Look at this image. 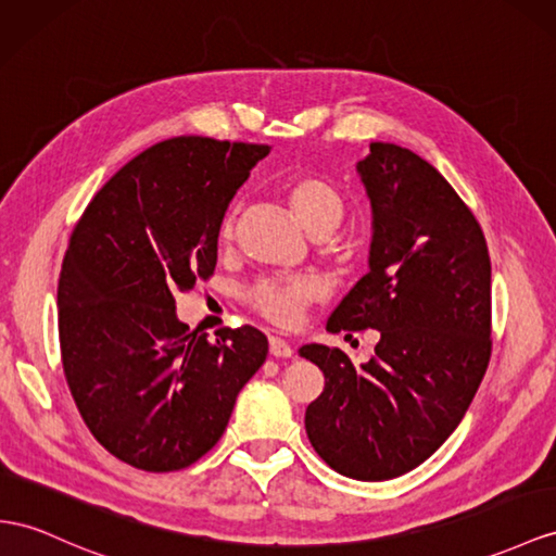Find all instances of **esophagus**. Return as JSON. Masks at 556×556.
Instances as JSON below:
<instances>
[{
    "instance_id": "obj_1",
    "label": "esophagus",
    "mask_w": 556,
    "mask_h": 556,
    "mask_svg": "<svg viewBox=\"0 0 556 556\" xmlns=\"http://www.w3.org/2000/svg\"><path fill=\"white\" fill-rule=\"evenodd\" d=\"M269 354H273V357H277V359H287L293 354V348L283 338L269 336Z\"/></svg>"
}]
</instances>
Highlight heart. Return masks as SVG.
Masks as SVG:
<instances>
[{"mask_svg": "<svg viewBox=\"0 0 556 556\" xmlns=\"http://www.w3.org/2000/svg\"><path fill=\"white\" fill-rule=\"evenodd\" d=\"M281 192L301 220L315 237L333 232L348 213V199L333 180L315 170H295L281 180ZM237 232V208L223 223V241H232ZM321 298V283L312 277H265L253 281L244 291L247 305L281 329H293L303 321L305 309Z\"/></svg>", "mask_w": 556, "mask_h": 556, "instance_id": "heart-1", "label": "heart"}]
</instances>
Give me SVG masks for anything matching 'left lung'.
<instances>
[{
    "mask_svg": "<svg viewBox=\"0 0 556 556\" xmlns=\"http://www.w3.org/2000/svg\"><path fill=\"white\" fill-rule=\"evenodd\" d=\"M371 197V273L326 329H376V354L354 368L338 348L303 345L326 386L305 430L336 472L382 481L444 444L472 404L491 359V258L475 213L422 156L371 142L359 162Z\"/></svg>",
    "mask_w": 556,
    "mask_h": 556,
    "instance_id": "left-lung-1",
    "label": "left lung"
}]
</instances>
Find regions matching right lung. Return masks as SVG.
Listing matches in <instances>:
<instances>
[{
  "mask_svg": "<svg viewBox=\"0 0 556 556\" xmlns=\"http://www.w3.org/2000/svg\"><path fill=\"white\" fill-rule=\"evenodd\" d=\"M267 154L202 136L156 142L96 192L70 235L63 374L98 444L126 465L176 472L197 463L267 357L253 326L208 340L176 317V295L216 269L227 204Z\"/></svg>",
  "mask_w": 556,
  "mask_h": 556,
  "instance_id": "obj_1",
  "label": "right lung"
}]
</instances>
